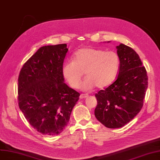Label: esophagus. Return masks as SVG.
Listing matches in <instances>:
<instances>
[{
    "mask_svg": "<svg viewBox=\"0 0 160 160\" xmlns=\"http://www.w3.org/2000/svg\"><path fill=\"white\" fill-rule=\"evenodd\" d=\"M87 97H88V94H83V93H82V94H80V99H84V98H87Z\"/></svg>",
    "mask_w": 160,
    "mask_h": 160,
    "instance_id": "obj_1",
    "label": "esophagus"
}]
</instances>
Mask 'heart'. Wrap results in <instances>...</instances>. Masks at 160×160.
<instances>
[{"label": "heart", "mask_w": 160, "mask_h": 160, "mask_svg": "<svg viewBox=\"0 0 160 160\" xmlns=\"http://www.w3.org/2000/svg\"><path fill=\"white\" fill-rule=\"evenodd\" d=\"M119 68V57L115 52L84 47L74 53L72 61L64 62L62 74L69 85L76 89L80 86L84 72L87 77L81 88L84 90H90L95 86L102 88L109 85Z\"/></svg>", "instance_id": "obj_1"}]
</instances>
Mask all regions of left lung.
I'll list each match as a JSON object with an SVG mask.
<instances>
[{
  "label": "left lung",
  "mask_w": 160,
  "mask_h": 160,
  "mask_svg": "<svg viewBox=\"0 0 160 160\" xmlns=\"http://www.w3.org/2000/svg\"><path fill=\"white\" fill-rule=\"evenodd\" d=\"M117 49L120 61L117 78L95 95V116L109 128L122 127L139 113L148 84L146 70L136 51L122 43Z\"/></svg>",
  "instance_id": "8db88e82"
}]
</instances>
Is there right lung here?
Returning <instances> with one entry per match:
<instances>
[{
  "instance_id": "obj_1",
  "label": "right lung",
  "mask_w": 160,
  "mask_h": 160,
  "mask_svg": "<svg viewBox=\"0 0 160 160\" xmlns=\"http://www.w3.org/2000/svg\"><path fill=\"white\" fill-rule=\"evenodd\" d=\"M67 44L41 47L23 65L18 101L29 124L46 136L62 132L80 93L64 83Z\"/></svg>"
}]
</instances>
